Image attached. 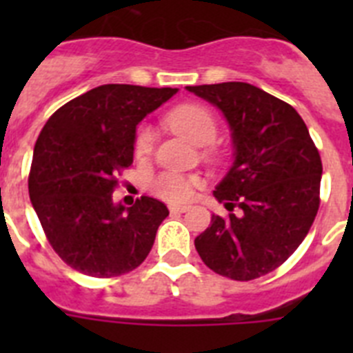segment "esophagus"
<instances>
[{
	"label": "esophagus",
	"instance_id": "34e87169",
	"mask_svg": "<svg viewBox=\"0 0 353 353\" xmlns=\"http://www.w3.org/2000/svg\"><path fill=\"white\" fill-rule=\"evenodd\" d=\"M189 205H170V212L171 214H183V212L189 210Z\"/></svg>",
	"mask_w": 353,
	"mask_h": 353
}]
</instances>
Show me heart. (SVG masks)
Here are the masks:
<instances>
[{
	"instance_id": "obj_1",
	"label": "heart",
	"mask_w": 353,
	"mask_h": 353,
	"mask_svg": "<svg viewBox=\"0 0 353 353\" xmlns=\"http://www.w3.org/2000/svg\"><path fill=\"white\" fill-rule=\"evenodd\" d=\"M166 125L173 132L180 134L198 146H207L215 141L217 136V121L214 114L201 104H180L173 108L164 118ZM154 130L150 127H141L136 136V154L146 157L154 148ZM198 180L185 176L182 173L166 171L152 180V191L168 201H185L194 192Z\"/></svg>"
}]
</instances>
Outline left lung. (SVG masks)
<instances>
[{
  "label": "left lung",
  "mask_w": 353,
  "mask_h": 353,
  "mask_svg": "<svg viewBox=\"0 0 353 353\" xmlns=\"http://www.w3.org/2000/svg\"><path fill=\"white\" fill-rule=\"evenodd\" d=\"M219 109L230 127L233 164L214 196L242 214L210 226L194 245L208 269L251 281L285 263L320 207L322 161L301 114L249 83L185 86Z\"/></svg>",
  "instance_id": "left-lung-1"
}]
</instances>
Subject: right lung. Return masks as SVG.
<instances>
[{"mask_svg": "<svg viewBox=\"0 0 353 353\" xmlns=\"http://www.w3.org/2000/svg\"><path fill=\"white\" fill-rule=\"evenodd\" d=\"M179 88L102 84L61 105L33 150L28 189L49 244L77 272L127 274L145 261L166 205L141 196L113 201L117 173L129 168L139 121Z\"/></svg>", "mask_w": 353, "mask_h": 353, "instance_id": "obj_1", "label": "right lung"}]
</instances>
